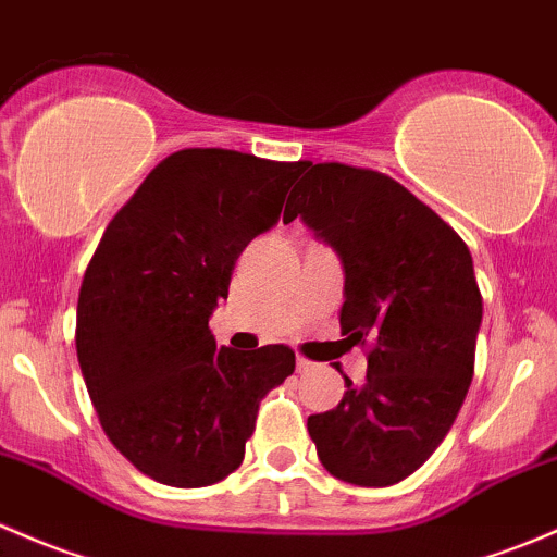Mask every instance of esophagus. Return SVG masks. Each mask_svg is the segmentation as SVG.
<instances>
[{"label": "esophagus", "instance_id": "1", "mask_svg": "<svg viewBox=\"0 0 557 557\" xmlns=\"http://www.w3.org/2000/svg\"><path fill=\"white\" fill-rule=\"evenodd\" d=\"M296 368H298V373H309V371H312V362H309L307 357H298Z\"/></svg>", "mask_w": 557, "mask_h": 557}]
</instances>
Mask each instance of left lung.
<instances>
[{
	"instance_id": "obj_1",
	"label": "left lung",
	"mask_w": 557,
	"mask_h": 557,
	"mask_svg": "<svg viewBox=\"0 0 557 557\" xmlns=\"http://www.w3.org/2000/svg\"><path fill=\"white\" fill-rule=\"evenodd\" d=\"M301 215L344 263L338 323L368 352L360 386L307 419L333 478L384 488L417 472L443 443L475 373L480 296L470 248L389 175L318 162L290 191L283 221Z\"/></svg>"
}]
</instances>
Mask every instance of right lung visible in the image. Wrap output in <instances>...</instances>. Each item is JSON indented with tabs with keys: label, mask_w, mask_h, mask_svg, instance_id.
Segmentation results:
<instances>
[{
	"label": "right lung",
	"mask_w": 557,
	"mask_h": 557,
	"mask_svg": "<svg viewBox=\"0 0 557 557\" xmlns=\"http://www.w3.org/2000/svg\"><path fill=\"white\" fill-rule=\"evenodd\" d=\"M307 162L181 149L109 221L77 301V357L98 421L136 470L202 488L243 465L269 389L294 349L215 347L208 320L234 261L277 224Z\"/></svg>",
	"instance_id": "right-lung-1"
}]
</instances>
